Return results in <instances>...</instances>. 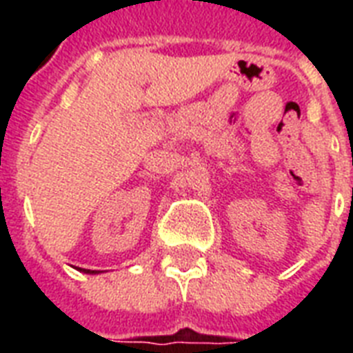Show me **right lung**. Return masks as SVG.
<instances>
[{
	"mask_svg": "<svg viewBox=\"0 0 353 353\" xmlns=\"http://www.w3.org/2000/svg\"><path fill=\"white\" fill-rule=\"evenodd\" d=\"M79 271H82V273H85V274H97V273H99V271H91V269H79Z\"/></svg>",
	"mask_w": 353,
	"mask_h": 353,
	"instance_id": "1",
	"label": "right lung"
}]
</instances>
